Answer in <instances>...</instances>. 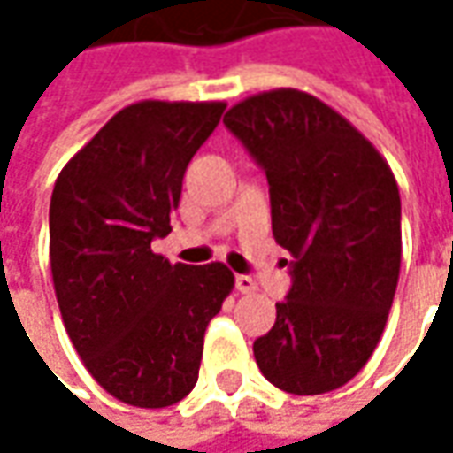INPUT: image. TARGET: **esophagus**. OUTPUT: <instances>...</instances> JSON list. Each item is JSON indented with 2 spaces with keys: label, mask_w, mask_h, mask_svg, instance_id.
<instances>
[{
  "label": "esophagus",
  "mask_w": 453,
  "mask_h": 453,
  "mask_svg": "<svg viewBox=\"0 0 453 453\" xmlns=\"http://www.w3.org/2000/svg\"><path fill=\"white\" fill-rule=\"evenodd\" d=\"M234 288L242 292V295H247V292H254L257 285H254V280L250 274H236L234 277Z\"/></svg>",
  "instance_id": "obj_1"
}]
</instances>
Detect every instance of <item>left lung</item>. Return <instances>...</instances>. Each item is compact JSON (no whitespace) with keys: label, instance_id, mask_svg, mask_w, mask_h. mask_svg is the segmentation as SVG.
Masks as SVG:
<instances>
[{"label":"left lung","instance_id":"8db88e82","mask_svg":"<svg viewBox=\"0 0 453 453\" xmlns=\"http://www.w3.org/2000/svg\"><path fill=\"white\" fill-rule=\"evenodd\" d=\"M224 126L265 171L272 234L292 254L288 297L254 340V360L282 391H335L368 363L388 320L401 270L398 183L371 141L300 90L247 97Z\"/></svg>","mask_w":453,"mask_h":453}]
</instances>
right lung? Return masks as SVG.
Returning <instances> with one entry per match:
<instances>
[{
    "mask_svg": "<svg viewBox=\"0 0 453 453\" xmlns=\"http://www.w3.org/2000/svg\"><path fill=\"white\" fill-rule=\"evenodd\" d=\"M224 108L128 105L55 181L50 267L65 330L90 375L128 406L164 409L191 393L206 325L234 288L221 262L171 265L150 250L171 232L186 165Z\"/></svg>",
    "mask_w": 453,
    "mask_h": 453,
    "instance_id": "obj_1",
    "label": "right lung"
}]
</instances>
